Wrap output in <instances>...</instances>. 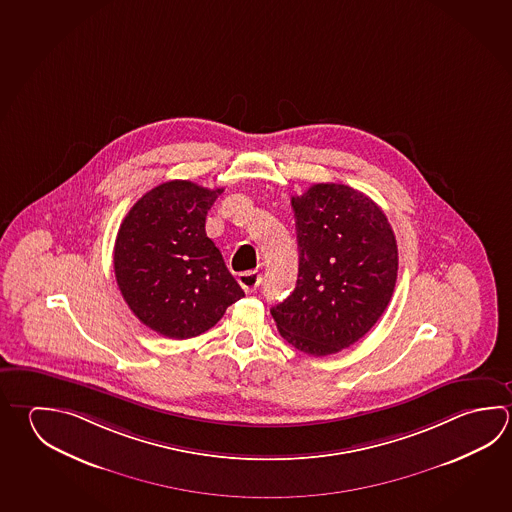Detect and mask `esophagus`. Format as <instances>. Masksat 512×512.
I'll use <instances>...</instances> for the list:
<instances>
[{
    "instance_id": "obj_1",
    "label": "esophagus",
    "mask_w": 512,
    "mask_h": 512,
    "mask_svg": "<svg viewBox=\"0 0 512 512\" xmlns=\"http://www.w3.org/2000/svg\"><path fill=\"white\" fill-rule=\"evenodd\" d=\"M238 283L242 285V289L245 290L247 294H251V292H254V290L260 287L261 274H258L256 270L242 272V274H238Z\"/></svg>"
}]
</instances>
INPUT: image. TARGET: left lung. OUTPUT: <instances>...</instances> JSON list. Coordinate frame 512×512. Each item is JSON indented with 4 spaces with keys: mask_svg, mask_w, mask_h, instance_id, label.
I'll return each instance as SVG.
<instances>
[{
    "mask_svg": "<svg viewBox=\"0 0 512 512\" xmlns=\"http://www.w3.org/2000/svg\"><path fill=\"white\" fill-rule=\"evenodd\" d=\"M299 272L289 298L270 308L279 334L314 357L357 343L390 303L397 281L395 234L372 198L344 184L292 196Z\"/></svg>",
    "mask_w": 512,
    "mask_h": 512,
    "instance_id": "left-lung-1",
    "label": "left lung"
}]
</instances>
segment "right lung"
<instances>
[{
	"mask_svg": "<svg viewBox=\"0 0 512 512\" xmlns=\"http://www.w3.org/2000/svg\"><path fill=\"white\" fill-rule=\"evenodd\" d=\"M222 191L164 182L131 207L117 233L113 269L122 298L140 323L169 339L204 334L245 296L205 234Z\"/></svg>",
	"mask_w": 512,
	"mask_h": 512,
	"instance_id": "add662e5",
	"label": "right lung"
}]
</instances>
